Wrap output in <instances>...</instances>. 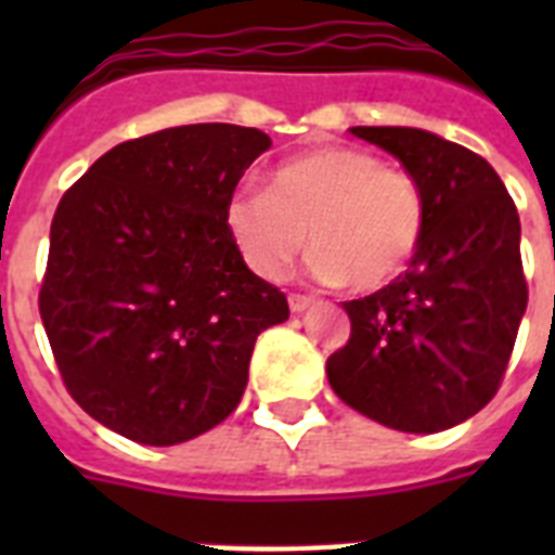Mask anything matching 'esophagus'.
Segmentation results:
<instances>
[{
  "label": "esophagus",
  "mask_w": 555,
  "mask_h": 555,
  "mask_svg": "<svg viewBox=\"0 0 555 555\" xmlns=\"http://www.w3.org/2000/svg\"><path fill=\"white\" fill-rule=\"evenodd\" d=\"M287 305H291V311L294 313H302L308 311L313 305V296H305V294H291L287 296Z\"/></svg>",
  "instance_id": "obj_1"
}]
</instances>
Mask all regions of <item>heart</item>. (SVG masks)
Listing matches in <instances>:
<instances>
[{"label":"heart","instance_id":"obj_1","mask_svg":"<svg viewBox=\"0 0 555 555\" xmlns=\"http://www.w3.org/2000/svg\"><path fill=\"white\" fill-rule=\"evenodd\" d=\"M244 261L279 279L305 238L313 273L377 291L409 268L426 230L421 186L363 150H317L279 164L270 190L247 186L227 204Z\"/></svg>","mask_w":555,"mask_h":555}]
</instances>
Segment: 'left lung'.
Returning <instances> with one entry per match:
<instances>
[{
	"mask_svg": "<svg viewBox=\"0 0 555 555\" xmlns=\"http://www.w3.org/2000/svg\"><path fill=\"white\" fill-rule=\"evenodd\" d=\"M351 134L403 164L426 201V230L405 273L343 302L351 337L328 357V383L388 429H452L495 397L527 311L516 204L481 155L440 134L412 126Z\"/></svg>",
	"mask_w": 555,
	"mask_h": 555,
	"instance_id": "left-lung-1",
	"label": "left lung"
}]
</instances>
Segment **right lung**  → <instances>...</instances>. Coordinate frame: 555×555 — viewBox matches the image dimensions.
<instances>
[{
	"label": "right lung",
	"mask_w": 555,
	"mask_h": 555,
	"mask_svg": "<svg viewBox=\"0 0 555 555\" xmlns=\"http://www.w3.org/2000/svg\"><path fill=\"white\" fill-rule=\"evenodd\" d=\"M259 129L192 124L117 143L51 221L39 317L65 388L129 440L176 447L233 412L261 331L287 299L227 224Z\"/></svg>",
	"instance_id": "obj_1"
}]
</instances>
